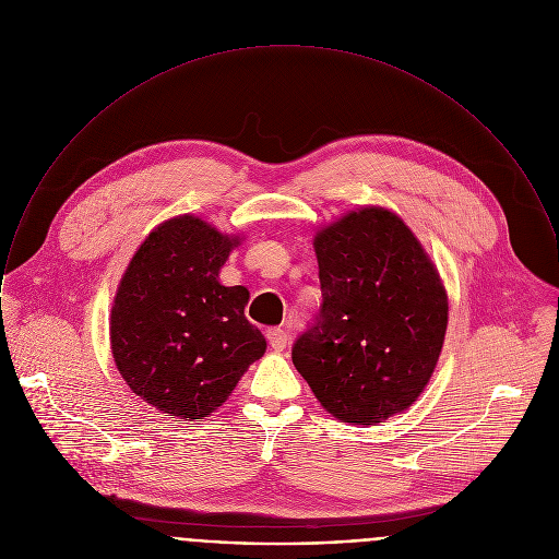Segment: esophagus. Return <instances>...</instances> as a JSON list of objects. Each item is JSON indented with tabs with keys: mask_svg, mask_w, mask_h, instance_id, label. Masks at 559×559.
<instances>
[{
	"mask_svg": "<svg viewBox=\"0 0 559 559\" xmlns=\"http://www.w3.org/2000/svg\"><path fill=\"white\" fill-rule=\"evenodd\" d=\"M267 341H270V347L274 352H283L289 343V335L283 331V329H270L267 331Z\"/></svg>",
	"mask_w": 559,
	"mask_h": 559,
	"instance_id": "esophagus-1",
	"label": "esophagus"
}]
</instances>
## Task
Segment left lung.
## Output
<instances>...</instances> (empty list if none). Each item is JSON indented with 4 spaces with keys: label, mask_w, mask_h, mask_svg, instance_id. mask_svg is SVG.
Returning a JSON list of instances; mask_svg holds the SVG:
<instances>
[{
    "label": "left lung",
    "mask_w": 559,
    "mask_h": 559,
    "mask_svg": "<svg viewBox=\"0 0 559 559\" xmlns=\"http://www.w3.org/2000/svg\"><path fill=\"white\" fill-rule=\"evenodd\" d=\"M322 307L292 358L343 424L373 426L426 389L447 331L441 276L400 216L349 212L316 235Z\"/></svg>",
    "instance_id": "1"
}]
</instances>
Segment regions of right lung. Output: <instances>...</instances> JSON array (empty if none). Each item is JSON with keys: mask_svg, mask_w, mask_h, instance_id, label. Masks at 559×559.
Listing matches in <instances>:
<instances>
[{"mask_svg": "<svg viewBox=\"0 0 559 559\" xmlns=\"http://www.w3.org/2000/svg\"><path fill=\"white\" fill-rule=\"evenodd\" d=\"M237 237L179 216L153 228L129 261L110 318L114 362L153 408L186 421L223 406L265 336L243 307L248 289L218 272Z\"/></svg>", "mask_w": 559, "mask_h": 559, "instance_id": "right-lung-1", "label": "right lung"}]
</instances>
